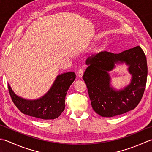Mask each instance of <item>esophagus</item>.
<instances>
[{
  "mask_svg": "<svg viewBox=\"0 0 152 152\" xmlns=\"http://www.w3.org/2000/svg\"><path fill=\"white\" fill-rule=\"evenodd\" d=\"M83 73H84V70L80 69L78 71V72H77V75H78V77H79V78H82Z\"/></svg>",
  "mask_w": 152,
  "mask_h": 152,
  "instance_id": "esophagus-1",
  "label": "esophagus"
}]
</instances>
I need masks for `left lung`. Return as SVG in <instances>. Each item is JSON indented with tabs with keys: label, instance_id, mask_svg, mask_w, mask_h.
Listing matches in <instances>:
<instances>
[{
	"label": "left lung",
	"instance_id": "8db88e82",
	"mask_svg": "<svg viewBox=\"0 0 152 152\" xmlns=\"http://www.w3.org/2000/svg\"><path fill=\"white\" fill-rule=\"evenodd\" d=\"M125 63L132 75L129 84L117 90L110 85L109 72L116 64ZM83 79L87 86L92 107L102 117H112L134 110L140 102L146 85L147 61L140 46L119 54L100 52L86 60Z\"/></svg>",
	"mask_w": 152,
	"mask_h": 152
}]
</instances>
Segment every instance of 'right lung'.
<instances>
[{"mask_svg": "<svg viewBox=\"0 0 152 152\" xmlns=\"http://www.w3.org/2000/svg\"><path fill=\"white\" fill-rule=\"evenodd\" d=\"M76 78L74 72L58 75L46 93L36 100H27L18 96L8 83L12 100L21 112L26 115L42 119H54L65 109V99L69 86Z\"/></svg>", "mask_w": 152, "mask_h": 152, "instance_id": "add662e5", "label": "right lung"}]
</instances>
